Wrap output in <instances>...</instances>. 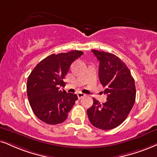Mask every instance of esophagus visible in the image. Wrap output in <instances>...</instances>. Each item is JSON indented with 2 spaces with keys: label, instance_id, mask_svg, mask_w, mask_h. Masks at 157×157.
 <instances>
[{
  "label": "esophagus",
  "instance_id": "obj_1",
  "mask_svg": "<svg viewBox=\"0 0 157 157\" xmlns=\"http://www.w3.org/2000/svg\"><path fill=\"white\" fill-rule=\"evenodd\" d=\"M77 97H78V98H79V99L82 98H83V97L85 96V94H84V93H81V92L78 93H77Z\"/></svg>",
  "mask_w": 157,
  "mask_h": 157
}]
</instances>
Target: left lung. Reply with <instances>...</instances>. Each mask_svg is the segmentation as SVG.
Here are the masks:
<instances>
[{"mask_svg": "<svg viewBox=\"0 0 157 157\" xmlns=\"http://www.w3.org/2000/svg\"><path fill=\"white\" fill-rule=\"evenodd\" d=\"M92 52L99 61V80L107 101L101 104L93 98L87 113L93 126L112 130L125 120L133 106L136 95L135 80L127 65L117 56L97 50Z\"/></svg>", "mask_w": 157, "mask_h": 157, "instance_id": "obj_1", "label": "left lung"}]
</instances>
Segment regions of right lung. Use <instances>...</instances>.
<instances>
[{
    "label": "right lung",
    "mask_w": 157,
    "mask_h": 157,
    "mask_svg": "<svg viewBox=\"0 0 157 157\" xmlns=\"http://www.w3.org/2000/svg\"><path fill=\"white\" fill-rule=\"evenodd\" d=\"M83 54L81 51L51 54L43 59L33 69L27 82L29 105L36 117L49 124L63 122L74 106L77 96L61 90L59 85L69 67Z\"/></svg>",
    "instance_id": "add662e5"
}]
</instances>
